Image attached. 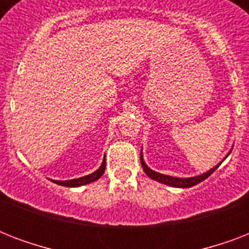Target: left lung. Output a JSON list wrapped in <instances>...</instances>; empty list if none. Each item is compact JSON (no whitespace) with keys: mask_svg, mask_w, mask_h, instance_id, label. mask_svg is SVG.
Wrapping results in <instances>:
<instances>
[{"mask_svg":"<svg viewBox=\"0 0 249 249\" xmlns=\"http://www.w3.org/2000/svg\"><path fill=\"white\" fill-rule=\"evenodd\" d=\"M230 152H229L228 155L225 156V159L230 155ZM224 160H222V161H224ZM222 161H221V163H222ZM221 163L217 164L216 166H213L212 169H209L208 172L200 174V176H195V177H189V178H178V177H172V176H166V174L158 173V172H155V170L150 169V168L146 165V163H144L143 155H142V151H141V164H142V168H143L144 173L147 174L148 177L151 178V179H155V181L160 182V183L172 186V187H182V189H185V187H193V186L200 183L201 181H204L205 178H208L209 176H211V174H212L213 172H214V170L221 165Z\"/></svg>","mask_w":249,"mask_h":249,"instance_id":"1","label":"left lung"}]
</instances>
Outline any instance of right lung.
<instances>
[{"instance_id": "right-lung-1", "label": "right lung", "mask_w": 249, "mask_h": 249, "mask_svg": "<svg viewBox=\"0 0 249 249\" xmlns=\"http://www.w3.org/2000/svg\"><path fill=\"white\" fill-rule=\"evenodd\" d=\"M105 169H106V159H103L102 165L91 174H88V176H84V177H80V178H75V179H68V181H55V179H53V182L56 183V185L67 186V187H79V186L88 185V183H91V182L99 179V178L103 176V173H105Z\"/></svg>"}]
</instances>
